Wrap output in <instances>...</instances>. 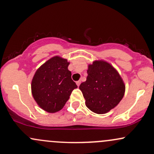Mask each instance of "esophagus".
<instances>
[{
	"instance_id": "esophagus-1",
	"label": "esophagus",
	"mask_w": 154,
	"mask_h": 154,
	"mask_svg": "<svg viewBox=\"0 0 154 154\" xmlns=\"http://www.w3.org/2000/svg\"><path fill=\"white\" fill-rule=\"evenodd\" d=\"M76 84H77V85L79 87V85H80V81H77V82H76Z\"/></svg>"
}]
</instances>
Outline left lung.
<instances>
[{"label":"left lung","instance_id":"8db88e82","mask_svg":"<svg viewBox=\"0 0 154 154\" xmlns=\"http://www.w3.org/2000/svg\"><path fill=\"white\" fill-rule=\"evenodd\" d=\"M85 82L79 85L85 105L98 114L114 109L122 99L125 85L117 70L104 60H95L88 65Z\"/></svg>","mask_w":154,"mask_h":154}]
</instances>
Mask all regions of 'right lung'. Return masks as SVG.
Returning a JSON list of instances; mask_svg holds the SVG:
<instances>
[{"label": "right lung", "mask_w": 154, "mask_h": 154, "mask_svg": "<svg viewBox=\"0 0 154 154\" xmlns=\"http://www.w3.org/2000/svg\"><path fill=\"white\" fill-rule=\"evenodd\" d=\"M69 62L59 56L45 61L35 72L31 91L38 105L48 113L63 109L72 91L77 88L68 69Z\"/></svg>", "instance_id": "1"}]
</instances>
